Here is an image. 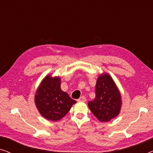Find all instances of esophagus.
Returning a JSON list of instances; mask_svg holds the SVG:
<instances>
[{"mask_svg": "<svg viewBox=\"0 0 153 153\" xmlns=\"http://www.w3.org/2000/svg\"><path fill=\"white\" fill-rule=\"evenodd\" d=\"M79 102H85L86 101V98H85V96H82V97H81L78 100Z\"/></svg>", "mask_w": 153, "mask_h": 153, "instance_id": "1", "label": "esophagus"}]
</instances>
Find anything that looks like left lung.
Returning a JSON list of instances; mask_svg holds the SVG:
<instances>
[{
	"label": "left lung",
	"mask_w": 153,
	"mask_h": 153,
	"mask_svg": "<svg viewBox=\"0 0 153 153\" xmlns=\"http://www.w3.org/2000/svg\"><path fill=\"white\" fill-rule=\"evenodd\" d=\"M88 107L101 122H108L120 111L121 95L108 74H102L95 85V97L88 102Z\"/></svg>",
	"instance_id": "8db88e82"
}]
</instances>
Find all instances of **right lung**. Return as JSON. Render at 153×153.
<instances>
[{"mask_svg":"<svg viewBox=\"0 0 153 153\" xmlns=\"http://www.w3.org/2000/svg\"><path fill=\"white\" fill-rule=\"evenodd\" d=\"M59 77L47 75L36 91L35 103L39 112L49 120L58 121L65 116L76 101L60 88Z\"/></svg>","mask_w":153,"mask_h":153,"instance_id":"right-lung-1","label":"right lung"}]
</instances>
